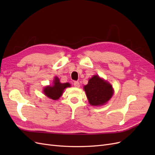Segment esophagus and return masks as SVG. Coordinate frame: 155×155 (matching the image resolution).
<instances>
[{"mask_svg":"<svg viewBox=\"0 0 155 155\" xmlns=\"http://www.w3.org/2000/svg\"><path fill=\"white\" fill-rule=\"evenodd\" d=\"M74 87H79V86H80V84H79V83L78 81H74Z\"/></svg>","mask_w":155,"mask_h":155,"instance_id":"esophagus-1","label":"esophagus"}]
</instances>
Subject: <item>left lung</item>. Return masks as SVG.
Listing matches in <instances>:
<instances>
[{"mask_svg": "<svg viewBox=\"0 0 155 155\" xmlns=\"http://www.w3.org/2000/svg\"><path fill=\"white\" fill-rule=\"evenodd\" d=\"M89 104L93 106L102 105L113 95V89L107 81L98 76H94L84 87Z\"/></svg>", "mask_w": 155, "mask_h": 155, "instance_id": "8db88e82", "label": "left lung"}]
</instances>
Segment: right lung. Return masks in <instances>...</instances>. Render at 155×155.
Returning <instances> with one entry per match:
<instances>
[{"mask_svg":"<svg viewBox=\"0 0 155 155\" xmlns=\"http://www.w3.org/2000/svg\"><path fill=\"white\" fill-rule=\"evenodd\" d=\"M70 87L68 83H61L58 78H55L52 86L46 87L44 88V93L46 96L52 100H58L59 97L62 95L64 88Z\"/></svg>","mask_w":155,"mask_h":155,"instance_id":"add662e5","label":"right lung"}]
</instances>
